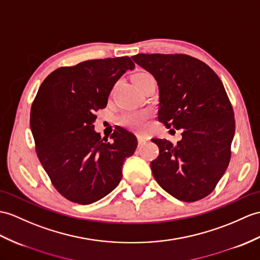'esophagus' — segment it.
Segmentation results:
<instances>
[{
	"mask_svg": "<svg viewBox=\"0 0 260 260\" xmlns=\"http://www.w3.org/2000/svg\"><path fill=\"white\" fill-rule=\"evenodd\" d=\"M137 140H138V145H143L145 142H146V136L143 134H137Z\"/></svg>",
	"mask_w": 260,
	"mask_h": 260,
	"instance_id": "34e87169",
	"label": "esophagus"
}]
</instances>
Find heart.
Returning <instances> with one entry per match:
<instances>
[{
	"instance_id": "b5f03b06",
	"label": "heart",
	"mask_w": 260,
	"mask_h": 260,
	"mask_svg": "<svg viewBox=\"0 0 260 260\" xmlns=\"http://www.w3.org/2000/svg\"><path fill=\"white\" fill-rule=\"evenodd\" d=\"M149 78H154L152 75L147 72H140L133 77V81L134 83L142 82L145 80H149ZM148 112L146 111H137V112H129L126 113L124 115L119 117V123L123 124L125 126H127L129 128L133 129H142L143 126L145 125V122H146L148 118Z\"/></svg>"
}]
</instances>
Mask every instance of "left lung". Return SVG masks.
<instances>
[{
  "mask_svg": "<svg viewBox=\"0 0 260 260\" xmlns=\"http://www.w3.org/2000/svg\"><path fill=\"white\" fill-rule=\"evenodd\" d=\"M132 58L157 82L159 122L182 129L176 145L152 138L159 148L150 162L156 182L183 202L208 196L227 170L235 134L233 106L220 78L207 64L185 54Z\"/></svg>",
  "mask_w": 260,
  "mask_h": 260,
  "instance_id": "8db88e82",
  "label": "left lung"
}]
</instances>
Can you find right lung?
<instances>
[{
  "label": "right lung",
  "mask_w": 260,
  "mask_h": 260,
  "mask_svg": "<svg viewBox=\"0 0 260 260\" xmlns=\"http://www.w3.org/2000/svg\"><path fill=\"white\" fill-rule=\"evenodd\" d=\"M135 65L128 56L89 59L59 68L42 83L31 107L36 154L56 190L88 205L116 188L125 159L134 154V134L117 127L103 141L93 123L111 90Z\"/></svg>",
  "instance_id": "1"
}]
</instances>
